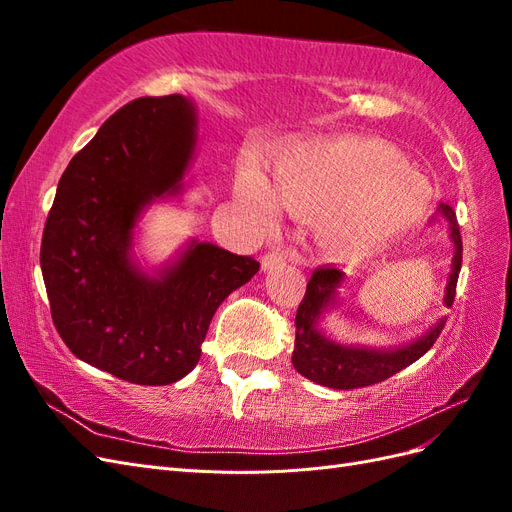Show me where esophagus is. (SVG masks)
<instances>
[{
	"label": "esophagus",
	"instance_id": "esophagus-1",
	"mask_svg": "<svg viewBox=\"0 0 512 512\" xmlns=\"http://www.w3.org/2000/svg\"><path fill=\"white\" fill-rule=\"evenodd\" d=\"M288 262V252L286 250H271L265 256H262V269L271 271L277 267H284Z\"/></svg>",
	"mask_w": 512,
	"mask_h": 512
}]
</instances>
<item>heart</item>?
<instances>
[{
  "label": "heart",
  "instance_id": "b5f03b06",
  "mask_svg": "<svg viewBox=\"0 0 512 512\" xmlns=\"http://www.w3.org/2000/svg\"><path fill=\"white\" fill-rule=\"evenodd\" d=\"M241 203L273 220L282 203L309 218H333L329 239L339 250L365 252L391 241L421 218L425 196L384 143L359 136L303 138L277 151L275 177L250 158L239 168Z\"/></svg>",
  "mask_w": 512,
  "mask_h": 512
}]
</instances>
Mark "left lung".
Returning a JSON list of instances; mask_svg holds the SVG:
<instances>
[{
    "mask_svg": "<svg viewBox=\"0 0 512 512\" xmlns=\"http://www.w3.org/2000/svg\"><path fill=\"white\" fill-rule=\"evenodd\" d=\"M440 215L451 222V237L455 243V256H453V273L446 286V307H451L457 294V280L461 271V232L457 224V215L451 205L442 203L438 207ZM342 282V271L333 265H322L314 269L312 277L307 282L305 297L299 303L297 318V339H294V352H292V365L301 376L314 380L322 386H331V389H361V386L378 384L386 378H391L397 371L406 369L414 361L436 344L440 337L444 322L440 320L425 337L404 346L399 350H369V348H352V346H339L331 339L320 335L316 331V318L322 314L333 299L335 288Z\"/></svg>",
    "mask_w": 512,
    "mask_h": 512,
    "instance_id": "8db88e82",
    "label": "left lung"
}]
</instances>
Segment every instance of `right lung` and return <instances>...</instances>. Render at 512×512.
Here are the masks:
<instances>
[{
    "instance_id": "add662e5",
    "label": "right lung",
    "mask_w": 512,
    "mask_h": 512,
    "mask_svg": "<svg viewBox=\"0 0 512 512\" xmlns=\"http://www.w3.org/2000/svg\"><path fill=\"white\" fill-rule=\"evenodd\" d=\"M194 132V108L179 94L121 106L70 160L44 224L40 267L59 337L132 384L188 376L215 309L260 269L211 243H192L160 277L128 258L138 213L179 190Z\"/></svg>"
}]
</instances>
